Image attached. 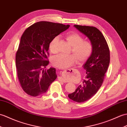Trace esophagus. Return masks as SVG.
Segmentation results:
<instances>
[{
	"label": "esophagus",
	"mask_w": 127,
	"mask_h": 127,
	"mask_svg": "<svg viewBox=\"0 0 127 127\" xmlns=\"http://www.w3.org/2000/svg\"><path fill=\"white\" fill-rule=\"evenodd\" d=\"M69 70V71H70V69H69V70ZM69 73H70V72H69ZM58 80L62 81H63V82H65V79L63 78V77H62V76H61V77H58Z\"/></svg>",
	"instance_id": "esophagus-1"
}]
</instances>
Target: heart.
<instances>
[{"label": "heart", "mask_w": 127, "mask_h": 127, "mask_svg": "<svg viewBox=\"0 0 127 127\" xmlns=\"http://www.w3.org/2000/svg\"><path fill=\"white\" fill-rule=\"evenodd\" d=\"M65 39L72 46L73 55L65 56L60 54L54 57L52 60V63L59 69H65L75 64L77 61L78 63L86 61L90 56L93 51V45L90 42L84 40L80 34L75 32L67 33ZM59 40V37H54L49 43V49L53 54L56 53V46Z\"/></svg>", "instance_id": "heart-1"}]
</instances>
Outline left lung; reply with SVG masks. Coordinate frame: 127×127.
Listing matches in <instances>:
<instances>
[{
    "mask_svg": "<svg viewBox=\"0 0 127 127\" xmlns=\"http://www.w3.org/2000/svg\"><path fill=\"white\" fill-rule=\"evenodd\" d=\"M74 27L88 38L93 45L90 56L83 65L86 71V79L83 82L69 98L81 103L94 96L101 87L105 73L110 63V51L103 35L98 29L93 26L75 25Z\"/></svg>",
    "mask_w": 127,
    "mask_h": 127,
    "instance_id": "left-lung-1",
    "label": "left lung"
}]
</instances>
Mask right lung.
I'll return each instance as SVG.
<instances>
[{"label":"right lung","mask_w":127,"mask_h":127,"mask_svg":"<svg viewBox=\"0 0 127 127\" xmlns=\"http://www.w3.org/2000/svg\"><path fill=\"white\" fill-rule=\"evenodd\" d=\"M69 25L49 22L33 24L24 32L16 56L18 77L22 89L31 96L45 93L57 75L54 67L44 70L49 63V43L67 30Z\"/></svg>","instance_id":"obj_1"}]
</instances>
